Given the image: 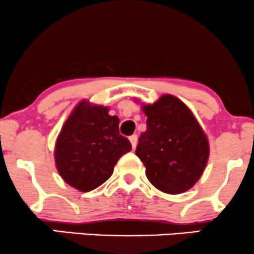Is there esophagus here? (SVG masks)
Masks as SVG:
<instances>
[{"label": "esophagus", "instance_id": "obj_1", "mask_svg": "<svg viewBox=\"0 0 254 254\" xmlns=\"http://www.w3.org/2000/svg\"><path fill=\"white\" fill-rule=\"evenodd\" d=\"M130 142H131V145H132V149H136L137 146V140H138V137L137 134H132V136H130Z\"/></svg>", "mask_w": 254, "mask_h": 254}]
</instances>
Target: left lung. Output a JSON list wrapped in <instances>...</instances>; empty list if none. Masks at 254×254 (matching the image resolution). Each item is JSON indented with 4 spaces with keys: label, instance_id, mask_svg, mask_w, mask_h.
<instances>
[{
    "label": "left lung",
    "instance_id": "1",
    "mask_svg": "<svg viewBox=\"0 0 254 254\" xmlns=\"http://www.w3.org/2000/svg\"><path fill=\"white\" fill-rule=\"evenodd\" d=\"M146 131L140 134L136 155L146 177L162 192L178 194L190 190L203 175L210 146L194 115L181 99L162 96L143 105Z\"/></svg>",
    "mask_w": 254,
    "mask_h": 254
}]
</instances>
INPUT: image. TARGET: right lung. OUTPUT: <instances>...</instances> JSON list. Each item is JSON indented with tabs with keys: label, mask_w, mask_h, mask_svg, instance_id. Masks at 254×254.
Returning a JSON list of instances; mask_svg holds the SVG:
<instances>
[{
	"label": "right lung",
	"mask_w": 254,
	"mask_h": 254,
	"mask_svg": "<svg viewBox=\"0 0 254 254\" xmlns=\"http://www.w3.org/2000/svg\"><path fill=\"white\" fill-rule=\"evenodd\" d=\"M120 118L109 108L82 101L63 124L55 145V163L63 181L89 192L111 177L118 159L131 151L120 133Z\"/></svg>",
	"instance_id": "add662e5"
}]
</instances>
